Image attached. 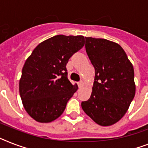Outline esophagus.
<instances>
[{
  "instance_id": "1",
  "label": "esophagus",
  "mask_w": 148,
  "mask_h": 148,
  "mask_svg": "<svg viewBox=\"0 0 148 148\" xmlns=\"http://www.w3.org/2000/svg\"><path fill=\"white\" fill-rule=\"evenodd\" d=\"M77 84L79 87H81L83 86V84H84V83H83V81H80V82L77 83Z\"/></svg>"
}]
</instances>
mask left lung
I'll return each mask as SVG.
<instances>
[{
  "label": "left lung",
  "mask_w": 148,
  "mask_h": 148,
  "mask_svg": "<svg viewBox=\"0 0 148 148\" xmlns=\"http://www.w3.org/2000/svg\"><path fill=\"white\" fill-rule=\"evenodd\" d=\"M85 39L95 78L90 98L81 106L96 123L112 125L124 116L135 95L133 65L117 43L92 37Z\"/></svg>",
  "instance_id": "8db88e82"
}]
</instances>
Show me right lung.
<instances>
[{
	"mask_svg": "<svg viewBox=\"0 0 148 148\" xmlns=\"http://www.w3.org/2000/svg\"><path fill=\"white\" fill-rule=\"evenodd\" d=\"M83 36L58 35L37 45L26 59L20 80V95L27 113L36 122L59 117L77 90L68 78L66 64L84 45Z\"/></svg>",
	"mask_w": 148,
	"mask_h": 148,
	"instance_id": "add662e5",
	"label": "right lung"
}]
</instances>
